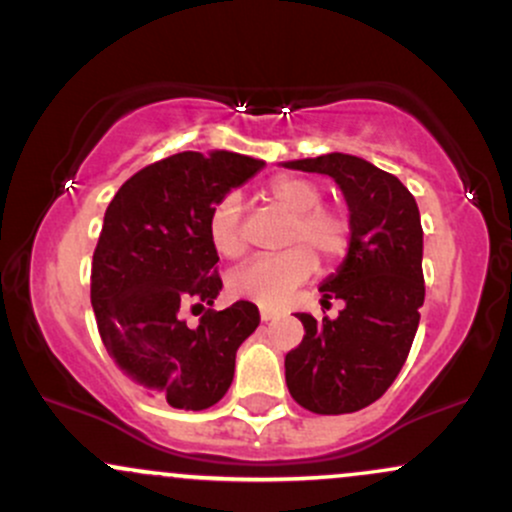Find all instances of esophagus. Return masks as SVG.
I'll return each mask as SVG.
<instances>
[{
    "label": "esophagus",
    "mask_w": 512,
    "mask_h": 512,
    "mask_svg": "<svg viewBox=\"0 0 512 512\" xmlns=\"http://www.w3.org/2000/svg\"><path fill=\"white\" fill-rule=\"evenodd\" d=\"M258 315H261L263 322H271L278 317V310H273V307H261V310H258Z\"/></svg>",
    "instance_id": "34e87169"
}]
</instances>
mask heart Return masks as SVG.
<instances>
[{
    "label": "heart",
    "instance_id": "heart-1",
    "mask_svg": "<svg viewBox=\"0 0 512 512\" xmlns=\"http://www.w3.org/2000/svg\"><path fill=\"white\" fill-rule=\"evenodd\" d=\"M263 195L278 210L290 214L283 236V246L290 249L244 263L229 276L227 285L234 298L278 307L315 273V256L324 263H334L349 251L351 224L339 207L322 205L320 185L298 175L273 178ZM210 241L224 258H239L246 251L239 197L227 195L214 205Z\"/></svg>",
    "mask_w": 512,
    "mask_h": 512
}]
</instances>
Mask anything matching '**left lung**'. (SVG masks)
I'll list each match as a JSON object with an SVG mask.
<instances>
[{
  "label": "left lung",
  "instance_id": "8db88e82",
  "mask_svg": "<svg viewBox=\"0 0 512 512\" xmlns=\"http://www.w3.org/2000/svg\"><path fill=\"white\" fill-rule=\"evenodd\" d=\"M283 166L329 175L344 192L351 224L342 266L320 285L322 305L334 298L344 310L322 322L298 312L305 337L285 356V383L295 403L317 415L356 412L390 388L420 324V210L395 175L359 156L324 153Z\"/></svg>",
  "mask_w": 512,
  "mask_h": 512
}]
</instances>
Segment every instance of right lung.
I'll return each mask as SVG.
<instances>
[{"label":"right lung","instance_id":"obj_1","mask_svg":"<svg viewBox=\"0 0 512 512\" xmlns=\"http://www.w3.org/2000/svg\"><path fill=\"white\" fill-rule=\"evenodd\" d=\"M261 168L232 151L175 153L131 175L104 212L90 283L100 337L131 381L178 410L224 398L261 322L249 300L212 310L222 278L210 241L214 205ZM188 304L211 305L197 328L179 320Z\"/></svg>","mask_w":512,"mask_h":512}]
</instances>
